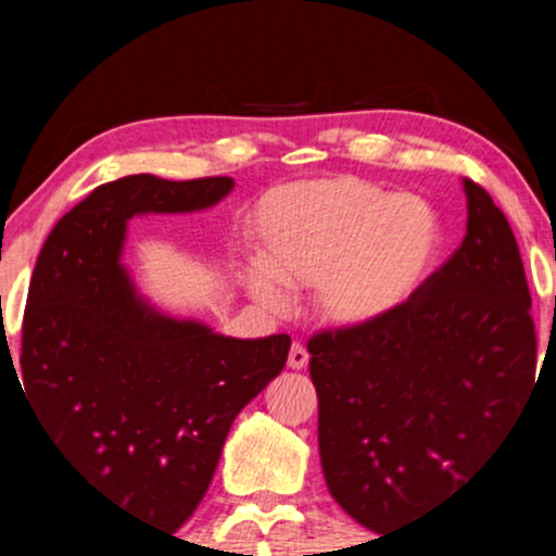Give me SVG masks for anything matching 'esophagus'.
I'll list each match as a JSON object with an SVG mask.
<instances>
[{"label": "esophagus", "instance_id": "34e87169", "mask_svg": "<svg viewBox=\"0 0 556 556\" xmlns=\"http://www.w3.org/2000/svg\"><path fill=\"white\" fill-rule=\"evenodd\" d=\"M288 366L293 368V371H301V368L309 366V352H306V346L301 344V341H293V346H290Z\"/></svg>", "mask_w": 556, "mask_h": 556}]
</instances>
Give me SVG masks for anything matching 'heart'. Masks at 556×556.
<instances>
[{"mask_svg":"<svg viewBox=\"0 0 556 556\" xmlns=\"http://www.w3.org/2000/svg\"><path fill=\"white\" fill-rule=\"evenodd\" d=\"M439 223L422 199L361 177L285 185L261 201L250 288L277 306L282 290L317 285L328 323L366 325L406 304L430 271Z\"/></svg>","mask_w":556,"mask_h":556,"instance_id":"obj_1","label":"heart"}]
</instances>
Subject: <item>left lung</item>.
<instances>
[{
	"mask_svg": "<svg viewBox=\"0 0 556 556\" xmlns=\"http://www.w3.org/2000/svg\"><path fill=\"white\" fill-rule=\"evenodd\" d=\"M463 244L395 312L309 336L319 459L368 530H401L454 495L535 384L538 339L517 239L473 179Z\"/></svg>",
	"mask_w": 556,
	"mask_h": 556,
	"instance_id": "left-lung-1",
	"label": "left lung"
}]
</instances>
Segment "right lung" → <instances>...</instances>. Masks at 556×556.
Returning <instances> with one entry per match:
<instances>
[{
	"instance_id": "add662e5",
	"label": "right lung",
	"mask_w": 556,
	"mask_h": 556,
	"mask_svg": "<svg viewBox=\"0 0 556 556\" xmlns=\"http://www.w3.org/2000/svg\"><path fill=\"white\" fill-rule=\"evenodd\" d=\"M231 188V177L153 174L93 188L39 250L21 374L13 366L59 457L106 503L166 532L210 490L233 419L279 377L290 336L226 339L159 317L134 299L117 257L137 212L204 210Z\"/></svg>"
}]
</instances>
